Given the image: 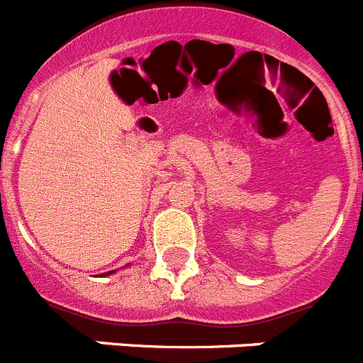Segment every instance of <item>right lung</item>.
<instances>
[{
    "label": "right lung",
    "instance_id": "1",
    "mask_svg": "<svg viewBox=\"0 0 363 363\" xmlns=\"http://www.w3.org/2000/svg\"><path fill=\"white\" fill-rule=\"evenodd\" d=\"M109 274H113V272H108V274H104V277H106V275H109Z\"/></svg>",
    "mask_w": 363,
    "mask_h": 363
}]
</instances>
